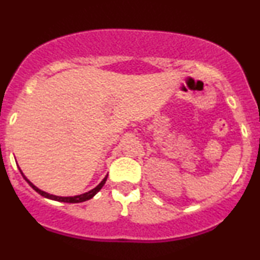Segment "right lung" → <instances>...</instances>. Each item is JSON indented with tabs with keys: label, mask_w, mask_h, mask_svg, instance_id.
<instances>
[{
	"label": "right lung",
	"mask_w": 260,
	"mask_h": 260,
	"mask_svg": "<svg viewBox=\"0 0 260 260\" xmlns=\"http://www.w3.org/2000/svg\"><path fill=\"white\" fill-rule=\"evenodd\" d=\"M19 171H20V168H19ZM20 172H21V171H20ZM21 176H23L24 179L27 181V184H29V185H30L31 187H32V189L35 190L36 192H39L41 196H43V198H47V199L54 200V201H59V202H68V203H79V202H83V201H87V200L92 199L93 196H94L95 193L98 192L99 190L102 189L103 186H104L105 181H106V179H108V176H106V177L104 178V179H103L102 181H100V183H99V185H96V186L94 187V189L89 190L88 192L81 193V195H76V196H70V198H62V196H55V195H51V193H48V192H46V191H42V190H40L39 187L34 185V184L31 183V181H30L29 179H27L26 177L24 176V174H23V172H21Z\"/></svg>",
	"instance_id": "1"
}]
</instances>
